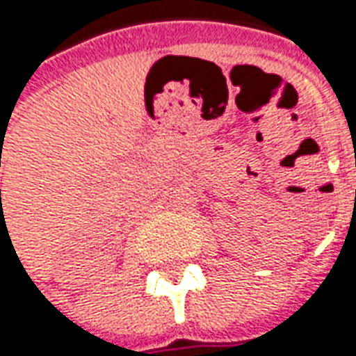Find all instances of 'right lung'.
I'll return each instance as SVG.
<instances>
[{"mask_svg":"<svg viewBox=\"0 0 356 356\" xmlns=\"http://www.w3.org/2000/svg\"><path fill=\"white\" fill-rule=\"evenodd\" d=\"M0 193H1V191H0Z\"/></svg>","mask_w":356,"mask_h":356,"instance_id":"1","label":"right lung"}]
</instances>
